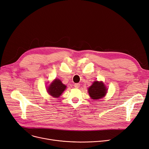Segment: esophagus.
Instances as JSON below:
<instances>
[{
  "label": "esophagus",
  "mask_w": 149,
  "mask_h": 149,
  "mask_svg": "<svg viewBox=\"0 0 149 149\" xmlns=\"http://www.w3.org/2000/svg\"><path fill=\"white\" fill-rule=\"evenodd\" d=\"M80 86V84L79 83H75L74 84V87L75 88H79Z\"/></svg>",
  "instance_id": "1"
}]
</instances>
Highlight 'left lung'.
Segmentation results:
<instances>
[{
	"instance_id": "left-lung-1",
	"label": "left lung",
	"mask_w": 149,
	"mask_h": 149,
	"mask_svg": "<svg viewBox=\"0 0 149 149\" xmlns=\"http://www.w3.org/2000/svg\"><path fill=\"white\" fill-rule=\"evenodd\" d=\"M90 97L93 100L101 99L106 94L107 89L102 82L95 81L88 89Z\"/></svg>"
}]
</instances>
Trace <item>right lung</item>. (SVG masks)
<instances>
[{"label": "right lung", "instance_id": "1", "mask_svg": "<svg viewBox=\"0 0 149 149\" xmlns=\"http://www.w3.org/2000/svg\"><path fill=\"white\" fill-rule=\"evenodd\" d=\"M66 88V86L63 84L59 79H55L49 86L48 92L52 97L58 98L61 95Z\"/></svg>", "mask_w": 149, "mask_h": 149}]
</instances>
